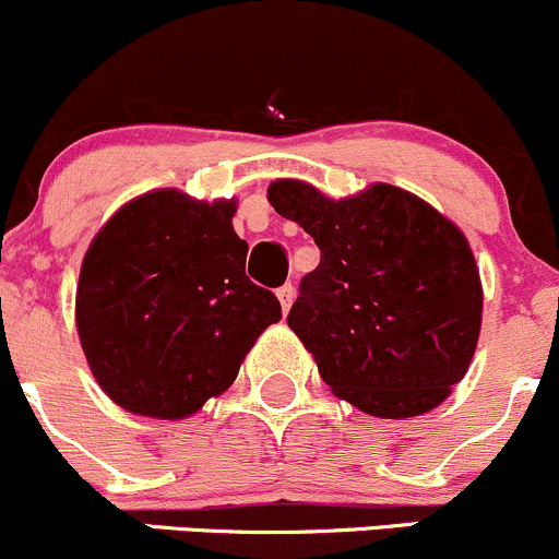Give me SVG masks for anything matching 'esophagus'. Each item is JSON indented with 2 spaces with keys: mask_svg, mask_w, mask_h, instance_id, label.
I'll list each match as a JSON object with an SVG mask.
<instances>
[{
  "mask_svg": "<svg viewBox=\"0 0 559 559\" xmlns=\"http://www.w3.org/2000/svg\"><path fill=\"white\" fill-rule=\"evenodd\" d=\"M277 298H280V304H282V311H287L293 306V301H296V287H293L290 282H287V285H282L280 290H277Z\"/></svg>",
  "mask_w": 559,
  "mask_h": 559,
  "instance_id": "1",
  "label": "esophagus"
}]
</instances>
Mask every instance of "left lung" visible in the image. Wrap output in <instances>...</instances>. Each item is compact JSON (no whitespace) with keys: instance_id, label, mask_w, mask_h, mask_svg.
<instances>
[{"instance_id":"obj_1","label":"left lung","mask_w":559,"mask_h":559,"mask_svg":"<svg viewBox=\"0 0 559 559\" xmlns=\"http://www.w3.org/2000/svg\"><path fill=\"white\" fill-rule=\"evenodd\" d=\"M266 197L322 253L287 325L335 397L378 418H413L445 402L483 325V282L464 231L392 183L330 200L280 178Z\"/></svg>"}]
</instances>
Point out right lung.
Wrapping results in <instances>:
<instances>
[{"instance_id": "obj_1", "label": "right lung", "mask_w": 559, "mask_h": 559, "mask_svg": "<svg viewBox=\"0 0 559 559\" xmlns=\"http://www.w3.org/2000/svg\"><path fill=\"white\" fill-rule=\"evenodd\" d=\"M234 213L237 200L157 189L119 207L90 242L76 333L98 386L128 413L194 416L280 322L277 296L245 274Z\"/></svg>"}]
</instances>
